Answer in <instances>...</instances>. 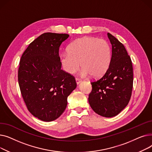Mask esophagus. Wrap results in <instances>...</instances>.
I'll use <instances>...</instances> for the list:
<instances>
[{
  "mask_svg": "<svg viewBox=\"0 0 152 152\" xmlns=\"http://www.w3.org/2000/svg\"><path fill=\"white\" fill-rule=\"evenodd\" d=\"M76 82L77 83V84L78 85V84H80V83L81 82V80L80 79H79V78H76Z\"/></svg>",
  "mask_w": 152,
  "mask_h": 152,
  "instance_id": "34e87169",
  "label": "esophagus"
}]
</instances>
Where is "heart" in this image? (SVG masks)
Returning <instances> with one entry per match:
<instances>
[{
	"label": "heart",
	"mask_w": 152,
	"mask_h": 152,
	"mask_svg": "<svg viewBox=\"0 0 152 152\" xmlns=\"http://www.w3.org/2000/svg\"><path fill=\"white\" fill-rule=\"evenodd\" d=\"M67 52L60 55L62 66L69 74H74L81 66L82 75H89L98 77L109 68L111 60V50L104 39L94 37H84L72 42Z\"/></svg>",
	"instance_id": "heart-1"
}]
</instances>
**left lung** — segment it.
<instances>
[{
  "instance_id": "obj_1",
  "label": "left lung",
  "mask_w": 152,
  "mask_h": 152,
  "mask_svg": "<svg viewBox=\"0 0 152 152\" xmlns=\"http://www.w3.org/2000/svg\"><path fill=\"white\" fill-rule=\"evenodd\" d=\"M112 45L110 66L104 75L91 82L89 103L92 110L103 117H113L127 105L133 87V68L124 45L108 33Z\"/></svg>"
}]
</instances>
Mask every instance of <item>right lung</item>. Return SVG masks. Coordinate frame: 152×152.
<instances>
[{
    "label": "right lung",
    "instance_id": "right-lung-1",
    "mask_svg": "<svg viewBox=\"0 0 152 152\" xmlns=\"http://www.w3.org/2000/svg\"><path fill=\"white\" fill-rule=\"evenodd\" d=\"M67 34L45 33L32 42L20 61L18 80L29 112L43 121L57 119L76 87L75 77L61 69L59 48Z\"/></svg>",
    "mask_w": 152,
    "mask_h": 152
}]
</instances>
